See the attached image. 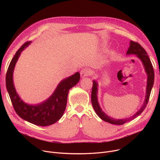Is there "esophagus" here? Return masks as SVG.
I'll use <instances>...</instances> for the list:
<instances>
[{"instance_id": "34e87169", "label": "esophagus", "mask_w": 160, "mask_h": 160, "mask_svg": "<svg viewBox=\"0 0 160 160\" xmlns=\"http://www.w3.org/2000/svg\"><path fill=\"white\" fill-rule=\"evenodd\" d=\"M90 74V71L86 68L82 69L80 71V76L82 78H84L86 77H88Z\"/></svg>"}]
</instances>
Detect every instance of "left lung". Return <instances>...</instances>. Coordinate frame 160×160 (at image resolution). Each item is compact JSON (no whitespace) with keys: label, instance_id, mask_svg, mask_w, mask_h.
Returning a JSON list of instances; mask_svg holds the SVG:
<instances>
[{"label":"left lung","instance_id":"obj_1","mask_svg":"<svg viewBox=\"0 0 160 160\" xmlns=\"http://www.w3.org/2000/svg\"><path fill=\"white\" fill-rule=\"evenodd\" d=\"M127 54H136L137 56L142 61L143 65L145 67V71L147 72V74L148 75V80H147V93H146V97L145 100L144 102L143 106H142L140 110L135 114L133 116L130 117V118H127L124 119H115L113 118H112L110 117H108L106 114L104 113V112L101 110V108H100V106L97 100V83L95 81H93V87H92V91H91V102L94 110L97 114V115L100 117V119H102L103 121L110 122L111 124H123L126 122H129L139 115L142 112L144 111L145 109L148 100L150 97V95L151 93V90H152L154 81V69L152 65V63L150 62V60L149 57L147 55V53L146 50L141 47V45L138 43V42H135L133 41H130V47L127 51Z\"/></svg>","mask_w":160,"mask_h":160}]
</instances>
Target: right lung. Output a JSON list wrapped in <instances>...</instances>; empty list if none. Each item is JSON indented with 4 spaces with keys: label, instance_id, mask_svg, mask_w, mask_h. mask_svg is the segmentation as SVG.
Returning a JSON list of instances; mask_svg holds the SVG:
<instances>
[{
    "label": "right lung",
    "instance_id": "obj_1",
    "mask_svg": "<svg viewBox=\"0 0 160 160\" xmlns=\"http://www.w3.org/2000/svg\"><path fill=\"white\" fill-rule=\"evenodd\" d=\"M30 42L24 43L12 58L6 75V85L17 114L22 119L33 124L46 127L55 123L62 117L66 108L69 91L77 84L80 75L79 72H76L71 77L63 80L59 83L52 95L44 102L37 106L25 104L16 93L13 83V72L21 52Z\"/></svg>",
    "mask_w": 160,
    "mask_h": 160
}]
</instances>
